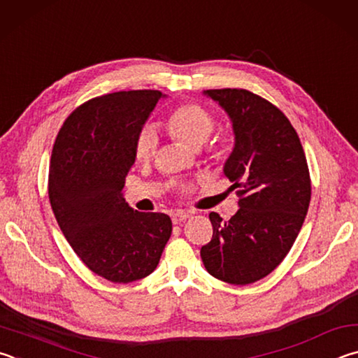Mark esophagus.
<instances>
[{
  "label": "esophagus",
  "mask_w": 358,
  "mask_h": 358,
  "mask_svg": "<svg viewBox=\"0 0 358 358\" xmlns=\"http://www.w3.org/2000/svg\"><path fill=\"white\" fill-rule=\"evenodd\" d=\"M190 217V212H185V210H174L171 214V220L174 224H178L180 222L187 220V218Z\"/></svg>",
  "instance_id": "34e87169"
}]
</instances>
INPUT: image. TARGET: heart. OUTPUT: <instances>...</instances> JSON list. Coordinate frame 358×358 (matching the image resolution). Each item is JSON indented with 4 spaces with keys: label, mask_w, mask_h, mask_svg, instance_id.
<instances>
[{
    "label": "heart",
    "mask_w": 358,
    "mask_h": 358,
    "mask_svg": "<svg viewBox=\"0 0 358 358\" xmlns=\"http://www.w3.org/2000/svg\"><path fill=\"white\" fill-rule=\"evenodd\" d=\"M215 127V117L199 103H182L169 113L166 129L174 138L192 149L201 148L209 140ZM157 131L152 124H144L138 130L134 141V154L138 162H148L157 149ZM208 154L212 159L220 160L224 154V144L220 136L212 138L208 143Z\"/></svg>",
    "instance_id": "heart-1"
}]
</instances>
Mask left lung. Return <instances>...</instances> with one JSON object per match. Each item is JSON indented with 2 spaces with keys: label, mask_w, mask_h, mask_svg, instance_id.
I'll list each match as a JSON object with an SVG mask.
<instances>
[{
  "label": "left lung",
  "mask_w": 358,
  "mask_h": 358,
  "mask_svg": "<svg viewBox=\"0 0 358 358\" xmlns=\"http://www.w3.org/2000/svg\"><path fill=\"white\" fill-rule=\"evenodd\" d=\"M204 94L233 121L236 144L223 171L241 208L228 222L210 212L214 234L201 259L212 277L252 285L275 271L297 239L311 199L308 163L296 129L268 100L236 87Z\"/></svg>",
  "instance_id": "obj_1"
}]
</instances>
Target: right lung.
<instances>
[{
	"mask_svg": "<svg viewBox=\"0 0 358 358\" xmlns=\"http://www.w3.org/2000/svg\"><path fill=\"white\" fill-rule=\"evenodd\" d=\"M160 97L155 90L94 97L67 116L53 144L48 198L56 222L85 266L113 283L152 273L171 236L166 214L134 210L121 193L135 136Z\"/></svg>",
	"mask_w": 358,
	"mask_h": 358,
	"instance_id": "obj_1",
	"label": "right lung"
}]
</instances>
